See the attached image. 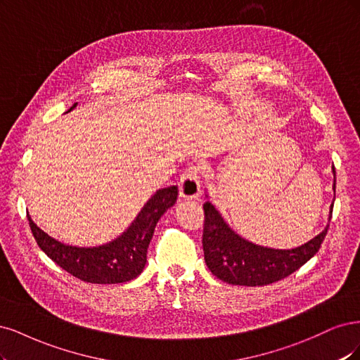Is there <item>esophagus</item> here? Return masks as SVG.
Segmentation results:
<instances>
[{"label":"esophagus","mask_w":360,"mask_h":360,"mask_svg":"<svg viewBox=\"0 0 360 360\" xmlns=\"http://www.w3.org/2000/svg\"><path fill=\"white\" fill-rule=\"evenodd\" d=\"M179 194L184 199H195L200 194V169L191 165L184 170L179 179Z\"/></svg>","instance_id":"34e87169"}]
</instances>
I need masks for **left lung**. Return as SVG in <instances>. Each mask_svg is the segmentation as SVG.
<instances>
[{"instance_id":"left-lung-1","label":"left lung","mask_w":360,"mask_h":360,"mask_svg":"<svg viewBox=\"0 0 360 360\" xmlns=\"http://www.w3.org/2000/svg\"><path fill=\"white\" fill-rule=\"evenodd\" d=\"M203 211L202 243L206 266L219 280L235 285H266L292 275L314 257L329 229L328 224L320 235L297 248L274 250L256 245L236 235L211 202H205Z\"/></svg>"}]
</instances>
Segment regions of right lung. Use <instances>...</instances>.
Segmentation results:
<instances>
[{"mask_svg":"<svg viewBox=\"0 0 360 360\" xmlns=\"http://www.w3.org/2000/svg\"><path fill=\"white\" fill-rule=\"evenodd\" d=\"M75 106L76 104H73ZM176 199L178 185L158 190L120 238L92 248L65 245L44 233L37 224H34L30 215L27 217L37 245L64 271L86 283L117 284L131 281L141 275L158 219L175 205Z\"/></svg>","mask_w":360,"mask_h":360,"instance_id":"add662e5","label":"right lung"}]
</instances>
